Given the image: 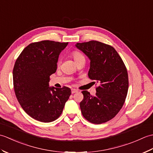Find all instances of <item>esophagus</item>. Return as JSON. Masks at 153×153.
I'll list each match as a JSON object with an SVG mask.
<instances>
[{
  "label": "esophagus",
  "mask_w": 153,
  "mask_h": 153,
  "mask_svg": "<svg viewBox=\"0 0 153 153\" xmlns=\"http://www.w3.org/2000/svg\"><path fill=\"white\" fill-rule=\"evenodd\" d=\"M77 90L76 89H71V93H77Z\"/></svg>",
  "instance_id": "34e87169"
}]
</instances>
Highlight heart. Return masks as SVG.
Here are the masks:
<instances>
[{
	"label": "heart",
	"mask_w": 153,
	"mask_h": 153,
	"mask_svg": "<svg viewBox=\"0 0 153 153\" xmlns=\"http://www.w3.org/2000/svg\"><path fill=\"white\" fill-rule=\"evenodd\" d=\"M71 56L73 57L75 62H77V60L81 59V58H84L83 55L78 51H73L72 53H71Z\"/></svg>",
	"instance_id": "1"
}]
</instances>
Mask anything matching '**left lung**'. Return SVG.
<instances>
[{
	"label": "left lung",
	"mask_w": 153,
	"mask_h": 153,
	"mask_svg": "<svg viewBox=\"0 0 153 153\" xmlns=\"http://www.w3.org/2000/svg\"><path fill=\"white\" fill-rule=\"evenodd\" d=\"M76 47L90 60L88 76L99 85L95 96L83 91L80 102L82 115L93 123L112 119L124 104L128 94V71L121 57L112 46L97 41L77 43Z\"/></svg>",
	"instance_id": "left-lung-1"
}]
</instances>
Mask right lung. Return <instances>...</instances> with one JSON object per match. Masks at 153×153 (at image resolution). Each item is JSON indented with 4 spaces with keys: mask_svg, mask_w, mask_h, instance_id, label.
Returning a JSON list of instances; mask_svg holds the SVG:
<instances>
[{
    "mask_svg": "<svg viewBox=\"0 0 153 153\" xmlns=\"http://www.w3.org/2000/svg\"><path fill=\"white\" fill-rule=\"evenodd\" d=\"M68 43L42 41L22 51L13 69L14 91L22 108L31 118L51 122L59 117L71 95L67 87H49L56 72L59 54Z\"/></svg>",
    "mask_w": 153,
    "mask_h": 153,
    "instance_id": "obj_1",
    "label": "right lung"
}]
</instances>
